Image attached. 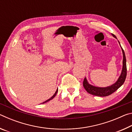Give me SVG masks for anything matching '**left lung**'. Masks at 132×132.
<instances>
[{
  "label": "left lung",
  "mask_w": 132,
  "mask_h": 132,
  "mask_svg": "<svg viewBox=\"0 0 132 132\" xmlns=\"http://www.w3.org/2000/svg\"><path fill=\"white\" fill-rule=\"evenodd\" d=\"M112 35L116 39H117V37L115 35L112 34ZM118 42H119L120 47H121L123 53V66L121 74H120V76L118 78L117 81L114 84H112L111 86L106 87H99L94 86L89 83L86 77H85L83 81V86L84 88L86 89V90L90 94L95 96H98V97H106V96H108L112 94L113 93H114L115 91H117L124 83L127 75L126 59L124 51L122 49L121 45H120L119 41H118Z\"/></svg>",
  "instance_id": "8db88e82"
}]
</instances>
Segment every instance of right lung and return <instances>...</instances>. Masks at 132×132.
I'll use <instances>...</instances> for the list:
<instances>
[{
    "label": "right lung",
    "instance_id": "add662e5",
    "mask_svg": "<svg viewBox=\"0 0 132 132\" xmlns=\"http://www.w3.org/2000/svg\"><path fill=\"white\" fill-rule=\"evenodd\" d=\"M57 91H58V88L57 89V90H56V92L55 93V94H53V95L52 96V97H51V98H50V99H48V100H46V101H45V102H42V104H44V103H45V102H47L48 101H50V100H52V99H53V98H54V97H55V96H56V94H57Z\"/></svg>",
    "mask_w": 132,
    "mask_h": 132
}]
</instances>
